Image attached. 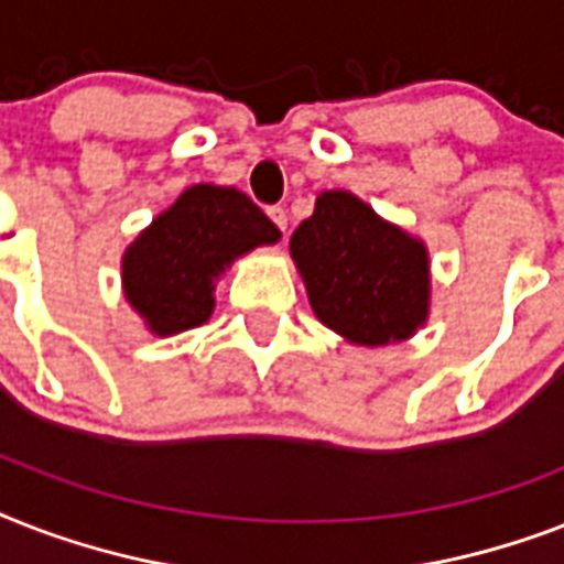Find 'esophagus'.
Returning a JSON list of instances; mask_svg holds the SVG:
<instances>
[{"mask_svg":"<svg viewBox=\"0 0 564 564\" xmlns=\"http://www.w3.org/2000/svg\"><path fill=\"white\" fill-rule=\"evenodd\" d=\"M269 219L281 228V234H286V210L283 207H269Z\"/></svg>","mask_w":564,"mask_h":564,"instance_id":"1","label":"esophagus"}]
</instances>
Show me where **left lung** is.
<instances>
[{
  "label": "left lung",
  "mask_w": 564,
  "mask_h": 564,
  "mask_svg": "<svg viewBox=\"0 0 564 564\" xmlns=\"http://www.w3.org/2000/svg\"><path fill=\"white\" fill-rule=\"evenodd\" d=\"M290 248L316 316L345 339L401 343L424 325L427 251L351 193L318 195Z\"/></svg>",
  "instance_id": "obj_1"
}]
</instances>
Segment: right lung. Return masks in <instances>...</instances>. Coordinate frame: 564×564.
<instances>
[{"label": "right lung", "mask_w": 564, "mask_h": 564, "mask_svg": "<svg viewBox=\"0 0 564 564\" xmlns=\"http://www.w3.org/2000/svg\"><path fill=\"white\" fill-rule=\"evenodd\" d=\"M278 239V225L239 189L189 187L126 251V299L154 334L198 327L210 318L213 281L225 265Z\"/></svg>", "instance_id": "obj_1"}]
</instances>
